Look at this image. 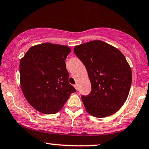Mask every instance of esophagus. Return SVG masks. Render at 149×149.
<instances>
[{
  "instance_id": "34e87169",
  "label": "esophagus",
  "mask_w": 149,
  "mask_h": 149,
  "mask_svg": "<svg viewBox=\"0 0 149 149\" xmlns=\"http://www.w3.org/2000/svg\"><path fill=\"white\" fill-rule=\"evenodd\" d=\"M74 87H75V88H76V89L77 91L78 90V85H74Z\"/></svg>"
}]
</instances>
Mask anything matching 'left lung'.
Masks as SVG:
<instances>
[{"label": "left lung", "instance_id": "8db88e82", "mask_svg": "<svg viewBox=\"0 0 149 149\" xmlns=\"http://www.w3.org/2000/svg\"><path fill=\"white\" fill-rule=\"evenodd\" d=\"M74 53L87 69L92 85L87 96H82L87 112L95 117L115 113L128 98L132 71L119 49L100 40L76 46Z\"/></svg>", "mask_w": 149, "mask_h": 149}]
</instances>
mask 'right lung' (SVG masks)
I'll return each instance as SVG.
<instances>
[{"mask_svg": "<svg viewBox=\"0 0 149 149\" xmlns=\"http://www.w3.org/2000/svg\"><path fill=\"white\" fill-rule=\"evenodd\" d=\"M67 46L44 43L33 46L20 61L21 90L36 110L55 114L76 90L69 82L65 60Z\"/></svg>", "mask_w": 149, "mask_h": 149, "instance_id": "add662e5", "label": "right lung"}]
</instances>
